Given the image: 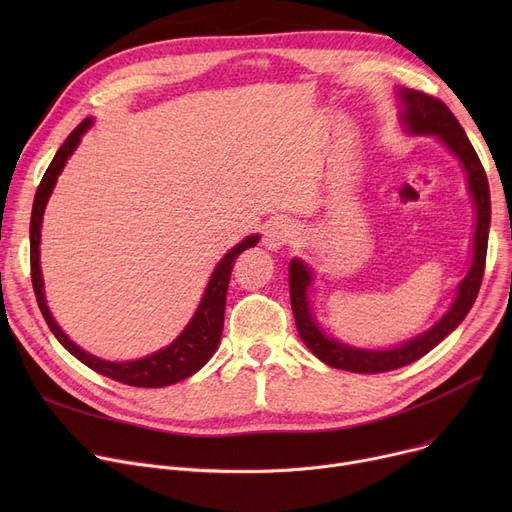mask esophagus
<instances>
[{
	"instance_id": "obj_1",
	"label": "esophagus",
	"mask_w": 512,
	"mask_h": 512,
	"mask_svg": "<svg viewBox=\"0 0 512 512\" xmlns=\"http://www.w3.org/2000/svg\"><path fill=\"white\" fill-rule=\"evenodd\" d=\"M294 228L288 222H270L263 230V242L270 251H278L292 240Z\"/></svg>"
}]
</instances>
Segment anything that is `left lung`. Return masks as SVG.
I'll return each mask as SVG.
<instances>
[{
  "instance_id": "left-lung-1",
  "label": "left lung",
  "mask_w": 512,
  "mask_h": 512,
  "mask_svg": "<svg viewBox=\"0 0 512 512\" xmlns=\"http://www.w3.org/2000/svg\"><path fill=\"white\" fill-rule=\"evenodd\" d=\"M402 101V122L407 124L413 134H436L444 141V145L461 159V164L467 170L469 191L477 205V228L473 240V263L465 280L459 286V294L450 307V311L438 321V324L427 330L425 334L405 342L402 346L392 348V351H361V348L344 346L321 334L317 324L309 313L307 303V286L311 284V272L303 261H290V303L297 330L303 342L309 346V351L330 367L353 371V373H384L398 367H405L423 355H427L436 344H440L461 321L467 317L473 307L477 292L486 272V255H488V232H490V188L488 176L483 170L481 161L467 139V134L459 120L448 110V105L438 97L415 89H400Z\"/></svg>"
}]
</instances>
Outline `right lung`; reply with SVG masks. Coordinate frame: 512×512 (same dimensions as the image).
<instances>
[{
	"label": "right lung",
	"instance_id": "right-lung-1",
	"mask_svg": "<svg viewBox=\"0 0 512 512\" xmlns=\"http://www.w3.org/2000/svg\"><path fill=\"white\" fill-rule=\"evenodd\" d=\"M91 126V118L80 122L66 139V143L58 149L56 157L51 159V164L47 172L41 178V184L37 188L35 203H33V213H31V280H33V290L39 303V309L47 321L49 330L53 332L60 340V344L66 348L68 353H72L80 363H85L93 371L105 375V378L122 382L126 386H137V388H161V386H170L176 382L186 380L188 375L197 373L215 353V348L220 344L222 330H224V309H226V292L230 284V274L236 257L257 245L259 236H247L245 240L236 245L213 270V276L205 288L203 301L191 319V324L184 328V332L170 344L164 351H157L141 361H128V363H110L97 359L89 353H85L83 348H78L68 336L58 328L56 321H53L47 303H45V294H43V278H41V267H39V238H41V222H43V211L45 203L56 186V180L66 166L68 157L76 149L83 132Z\"/></svg>",
	"mask_w": 512,
	"mask_h": 512
}]
</instances>
